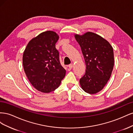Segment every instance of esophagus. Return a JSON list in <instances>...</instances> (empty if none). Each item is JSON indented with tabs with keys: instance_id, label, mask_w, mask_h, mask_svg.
Masks as SVG:
<instances>
[{
	"instance_id": "34e87169",
	"label": "esophagus",
	"mask_w": 133,
	"mask_h": 133,
	"mask_svg": "<svg viewBox=\"0 0 133 133\" xmlns=\"http://www.w3.org/2000/svg\"><path fill=\"white\" fill-rule=\"evenodd\" d=\"M73 64H69V65H68V67H69L70 69H71V68H73Z\"/></svg>"
}]
</instances>
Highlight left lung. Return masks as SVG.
<instances>
[{
  "instance_id": "left-lung-1",
  "label": "left lung",
  "mask_w": 133,
  "mask_h": 133,
  "mask_svg": "<svg viewBox=\"0 0 133 133\" xmlns=\"http://www.w3.org/2000/svg\"><path fill=\"white\" fill-rule=\"evenodd\" d=\"M75 38L86 64L85 73L80 79V84L86 92L96 94L110 79L114 63L113 49L105 39L91 32L75 35Z\"/></svg>"
}]
</instances>
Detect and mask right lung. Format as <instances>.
<instances>
[{
	"instance_id": "right-lung-1",
	"label": "right lung",
	"mask_w": 133,
	"mask_h": 133,
	"mask_svg": "<svg viewBox=\"0 0 133 133\" xmlns=\"http://www.w3.org/2000/svg\"><path fill=\"white\" fill-rule=\"evenodd\" d=\"M58 39L53 31L43 32L31 39L24 51V70L32 85L39 91L55 90L65 76L55 48Z\"/></svg>"
}]
</instances>
